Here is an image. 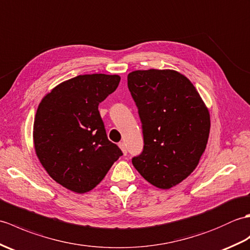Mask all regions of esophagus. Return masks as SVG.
Returning a JSON list of instances; mask_svg holds the SVG:
<instances>
[{"label": "esophagus", "mask_w": 250, "mask_h": 250, "mask_svg": "<svg viewBox=\"0 0 250 250\" xmlns=\"http://www.w3.org/2000/svg\"><path fill=\"white\" fill-rule=\"evenodd\" d=\"M119 146H120V148L122 149V152H123V154L126 155V154H127V147H126V146H125V143H124V142H120V143H119Z\"/></svg>", "instance_id": "esophagus-1"}]
</instances>
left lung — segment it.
<instances>
[{
  "label": "left lung",
  "mask_w": 250,
  "mask_h": 250,
  "mask_svg": "<svg viewBox=\"0 0 250 250\" xmlns=\"http://www.w3.org/2000/svg\"><path fill=\"white\" fill-rule=\"evenodd\" d=\"M127 85L144 142L132 165L152 185L168 189L198 166L208 139V110L189 79L175 70L132 71Z\"/></svg>",
  "instance_id": "left-lung-1"
}]
</instances>
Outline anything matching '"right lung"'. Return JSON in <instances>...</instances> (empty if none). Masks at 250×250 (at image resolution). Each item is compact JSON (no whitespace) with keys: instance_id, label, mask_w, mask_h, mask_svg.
<instances>
[{"instance_id":"1","label":"right lung","mask_w":250,"mask_h":250,"mask_svg":"<svg viewBox=\"0 0 250 250\" xmlns=\"http://www.w3.org/2000/svg\"><path fill=\"white\" fill-rule=\"evenodd\" d=\"M118 75H80L42 98L34 121L35 152L48 174L67 189L92 190L123 155L109 141L98 104L118 87Z\"/></svg>"}]
</instances>
